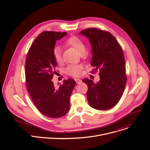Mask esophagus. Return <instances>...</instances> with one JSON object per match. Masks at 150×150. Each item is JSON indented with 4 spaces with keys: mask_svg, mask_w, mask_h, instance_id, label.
I'll return each mask as SVG.
<instances>
[{
    "mask_svg": "<svg viewBox=\"0 0 150 150\" xmlns=\"http://www.w3.org/2000/svg\"><path fill=\"white\" fill-rule=\"evenodd\" d=\"M75 81H76V82L77 84H79V83H80L82 81L81 80V79H75Z\"/></svg>",
    "mask_w": 150,
    "mask_h": 150,
    "instance_id": "1",
    "label": "esophagus"
}]
</instances>
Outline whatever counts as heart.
Listing matches in <instances>:
<instances>
[{
	"label": "heart",
	"mask_w": 150,
	"mask_h": 150,
	"mask_svg": "<svg viewBox=\"0 0 150 150\" xmlns=\"http://www.w3.org/2000/svg\"><path fill=\"white\" fill-rule=\"evenodd\" d=\"M66 44L68 46L74 48L79 54L84 53L86 52V46L84 43L77 37L72 36L70 38L67 40ZM53 55L57 63H62L63 61L62 52V49L59 46H56L54 48L53 51ZM81 69V67L80 66L71 65L68 67L67 69V72L68 74L71 76L77 77L80 75Z\"/></svg>",
	"instance_id": "heart-1"
}]
</instances>
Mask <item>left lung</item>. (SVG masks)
I'll return each instance as SVG.
<instances>
[{"label":"left lung","instance_id":"8db88e82","mask_svg":"<svg viewBox=\"0 0 150 150\" xmlns=\"http://www.w3.org/2000/svg\"><path fill=\"white\" fill-rule=\"evenodd\" d=\"M91 46V65L100 71V80L95 83L87 78L83 80L88 86L89 105L99 110H107L119 101L124 90L127 76L122 50L116 39L109 32L96 28L82 30Z\"/></svg>","mask_w":150,"mask_h":150}]
</instances>
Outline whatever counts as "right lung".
<instances>
[{"label": "right lung", "instance_id": "obj_1", "mask_svg": "<svg viewBox=\"0 0 150 150\" xmlns=\"http://www.w3.org/2000/svg\"><path fill=\"white\" fill-rule=\"evenodd\" d=\"M66 35V32H43L31 45L26 60L28 90L39 111L50 118H60L68 112L70 96L76 85L75 80L69 79L57 87L52 80L57 64L53 51L56 40Z\"/></svg>", "mask_w": 150, "mask_h": 150}]
</instances>
